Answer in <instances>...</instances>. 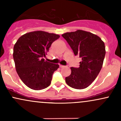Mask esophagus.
Segmentation results:
<instances>
[{
	"instance_id": "esophagus-1",
	"label": "esophagus",
	"mask_w": 121,
	"mask_h": 121,
	"mask_svg": "<svg viewBox=\"0 0 121 121\" xmlns=\"http://www.w3.org/2000/svg\"><path fill=\"white\" fill-rule=\"evenodd\" d=\"M59 66L61 68H64L65 66H64V65H59Z\"/></svg>"
}]
</instances>
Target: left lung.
Instances as JSON below:
<instances>
[{"instance_id":"obj_1","label":"left lung","mask_w":121,"mask_h":121,"mask_svg":"<svg viewBox=\"0 0 121 121\" xmlns=\"http://www.w3.org/2000/svg\"><path fill=\"white\" fill-rule=\"evenodd\" d=\"M75 56L82 59L80 67L70 68L71 74L65 78L69 86L76 89L86 88L99 74L105 53L104 41L92 33L82 30L66 32L62 35Z\"/></svg>"}]
</instances>
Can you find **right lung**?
<instances>
[{"mask_svg":"<svg viewBox=\"0 0 121 121\" xmlns=\"http://www.w3.org/2000/svg\"><path fill=\"white\" fill-rule=\"evenodd\" d=\"M59 35L38 30L22 36L13 47V57L19 77L28 87L40 91L49 86L59 64L45 61L44 57Z\"/></svg>","mask_w":121,"mask_h":121,"instance_id":"1","label":"right lung"}]
</instances>
